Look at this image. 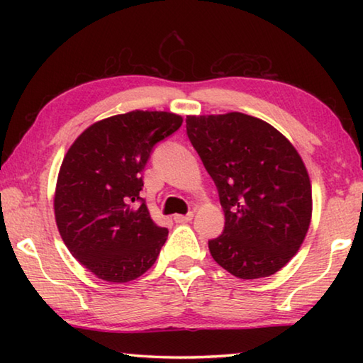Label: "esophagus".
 Masks as SVG:
<instances>
[{
    "mask_svg": "<svg viewBox=\"0 0 363 363\" xmlns=\"http://www.w3.org/2000/svg\"><path fill=\"white\" fill-rule=\"evenodd\" d=\"M194 218V213H189V214H176L174 216V220L177 224H186V223H190Z\"/></svg>",
    "mask_w": 363,
    "mask_h": 363,
    "instance_id": "esophagus-1",
    "label": "esophagus"
}]
</instances>
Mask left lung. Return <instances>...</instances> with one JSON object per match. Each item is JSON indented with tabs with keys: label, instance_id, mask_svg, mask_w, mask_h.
Listing matches in <instances>:
<instances>
[{
	"label": "left lung",
	"instance_id": "obj_1",
	"mask_svg": "<svg viewBox=\"0 0 363 363\" xmlns=\"http://www.w3.org/2000/svg\"><path fill=\"white\" fill-rule=\"evenodd\" d=\"M187 136L213 177L225 225L208 242L233 277H269L298 253L312 218L303 158L284 134L240 112L189 115Z\"/></svg>",
	"mask_w": 363,
	"mask_h": 363
}]
</instances>
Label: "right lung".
Listing matches in <instances>:
<instances>
[{
  "mask_svg": "<svg viewBox=\"0 0 363 363\" xmlns=\"http://www.w3.org/2000/svg\"><path fill=\"white\" fill-rule=\"evenodd\" d=\"M181 125V115L133 110L93 123L67 150L54 194L56 224L72 256L97 279L126 284L155 264L168 229L137 200L153 145Z\"/></svg>",
  "mask_w": 363,
  "mask_h": 363,
  "instance_id": "right-lung-1",
  "label": "right lung"
}]
</instances>
